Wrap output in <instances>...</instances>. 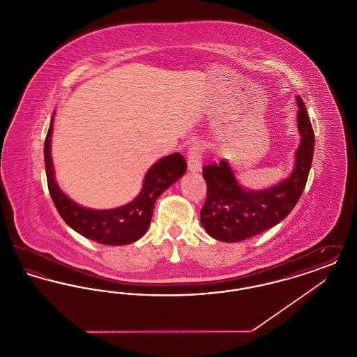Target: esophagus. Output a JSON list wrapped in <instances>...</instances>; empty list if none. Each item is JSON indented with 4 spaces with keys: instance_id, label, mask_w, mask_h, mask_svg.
Returning a JSON list of instances; mask_svg holds the SVG:
<instances>
[{
    "instance_id": "34e87169",
    "label": "esophagus",
    "mask_w": 357,
    "mask_h": 357,
    "mask_svg": "<svg viewBox=\"0 0 357 357\" xmlns=\"http://www.w3.org/2000/svg\"><path fill=\"white\" fill-rule=\"evenodd\" d=\"M187 167L191 172L202 170V149L199 144H194L190 147Z\"/></svg>"
}]
</instances>
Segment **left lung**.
Listing matches in <instances>:
<instances>
[{"instance_id":"obj_1","label":"left lung","mask_w":357,"mask_h":357,"mask_svg":"<svg viewBox=\"0 0 357 357\" xmlns=\"http://www.w3.org/2000/svg\"><path fill=\"white\" fill-rule=\"evenodd\" d=\"M297 102L300 144L294 153L293 171L277 185L264 190L242 186L227 160L204 166L207 198L201 210V223L207 234L222 242H239L255 237L287 218L305 188L313 160L314 132L305 104Z\"/></svg>"}]
</instances>
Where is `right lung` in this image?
<instances>
[{
    "mask_svg": "<svg viewBox=\"0 0 357 357\" xmlns=\"http://www.w3.org/2000/svg\"><path fill=\"white\" fill-rule=\"evenodd\" d=\"M53 119L54 114L45 137L44 160L52 201L61 218L83 237L102 245L120 246L140 239L149 230L158 197L185 175L187 165L183 156L171 153L155 162L144 175L140 192L130 204L108 210L88 208L72 201L56 182L51 155Z\"/></svg>",
    "mask_w": 357,
    "mask_h": 357,
    "instance_id": "1",
    "label": "right lung"
}]
</instances>
